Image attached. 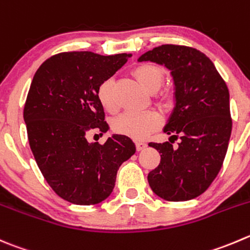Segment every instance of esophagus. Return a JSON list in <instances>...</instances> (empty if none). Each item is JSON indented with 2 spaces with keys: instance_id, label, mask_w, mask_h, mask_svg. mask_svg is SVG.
<instances>
[{
  "instance_id": "34e87169",
  "label": "esophagus",
  "mask_w": 250,
  "mask_h": 250,
  "mask_svg": "<svg viewBox=\"0 0 250 250\" xmlns=\"http://www.w3.org/2000/svg\"><path fill=\"white\" fill-rule=\"evenodd\" d=\"M146 145H147L146 143L143 142V140H138V142H137V149L139 150V151H140V150H144L145 147H146Z\"/></svg>"
}]
</instances>
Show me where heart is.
I'll list each match as a JSON object with an SVG mask.
<instances>
[{
    "label": "heart",
    "instance_id": "1",
    "mask_svg": "<svg viewBox=\"0 0 250 250\" xmlns=\"http://www.w3.org/2000/svg\"><path fill=\"white\" fill-rule=\"evenodd\" d=\"M133 73L138 82L142 84L143 88L146 89L150 93L156 91L164 81V71L161 67L156 66V64H142V66H138ZM98 99L101 106L107 112H117L118 104L113 98L111 79H107L100 84V86L98 88ZM159 123L160 117L154 111H144V112L128 111L116 118L113 122V128L118 133L142 139V138L146 137L152 129H155Z\"/></svg>",
    "mask_w": 250,
    "mask_h": 250
}]
</instances>
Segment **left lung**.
Listing matches in <instances>:
<instances>
[{
	"mask_svg": "<svg viewBox=\"0 0 250 250\" xmlns=\"http://www.w3.org/2000/svg\"><path fill=\"white\" fill-rule=\"evenodd\" d=\"M169 71L174 107L164 127L171 143H149L161 155L147 174L152 192L168 202H186L205 192L221 169L232 130L229 93L210 58L187 46L162 45L143 53Z\"/></svg>",
	"mask_w": 250,
	"mask_h": 250,
	"instance_id": "1",
	"label": "left lung"
}]
</instances>
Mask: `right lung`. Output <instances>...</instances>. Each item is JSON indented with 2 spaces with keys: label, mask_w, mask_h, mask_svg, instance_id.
I'll return each instance as SVG.
<instances>
[{
  "label": "right lung",
  "mask_w": 250,
  "mask_h": 250,
  "mask_svg": "<svg viewBox=\"0 0 250 250\" xmlns=\"http://www.w3.org/2000/svg\"><path fill=\"white\" fill-rule=\"evenodd\" d=\"M129 56L58 53L34 74L24 106L29 145L46 182L67 202L94 205L110 197L118 168L137 150L125 134L103 145L86 139L89 130L110 129L98 88Z\"/></svg>",
  "instance_id": "add662e5"
}]
</instances>
